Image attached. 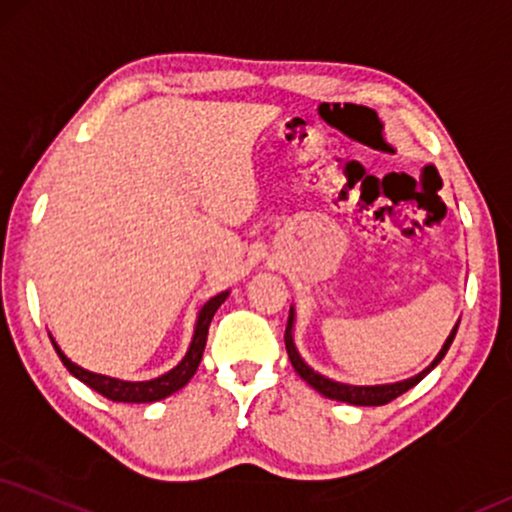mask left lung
<instances>
[{
  "instance_id": "8db88e82",
  "label": "left lung",
  "mask_w": 512,
  "mask_h": 512,
  "mask_svg": "<svg viewBox=\"0 0 512 512\" xmlns=\"http://www.w3.org/2000/svg\"><path fill=\"white\" fill-rule=\"evenodd\" d=\"M460 323V320H458ZM458 323L453 325V330L449 332V337H446V342L441 344V349L437 356H434V361L427 365L425 370H420L418 375L408 377V380H399V382H387V384H349V382H337L332 380V377L323 375V372L313 370L311 365L304 361V356H301L299 349H296V342H294V325H296V308L289 306V320H287V332H285V346H287V353H289V361H292L296 375L301 377V380L311 384L315 391H320V394L327 396V399H334V401H344V403H351V406H384V403L394 401L396 396L406 394L408 389H413L415 384H418L422 377H427L430 372L437 368L441 363V358L446 356V351H449V346L453 342V337H456L458 332Z\"/></svg>"
}]
</instances>
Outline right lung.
Listing matches in <instances>:
<instances>
[{"instance_id":"add662e5","label":"right lung","mask_w":512,"mask_h":512,"mask_svg":"<svg viewBox=\"0 0 512 512\" xmlns=\"http://www.w3.org/2000/svg\"><path fill=\"white\" fill-rule=\"evenodd\" d=\"M227 296H230V289L211 296V299L199 308L197 320H194L192 342H189L185 356L180 358L178 365H173V368L166 370L159 377H151V380H121V377H111V375H102V372L80 368L78 363H73L71 358L61 351V346L56 344L52 334H49V339H52L54 349L59 353L61 363L66 365L68 372H71L73 377H78L80 382H85L90 389L99 391V394L106 396V399L121 401V403H154V401L166 399L170 394H175V391L182 389L189 380H192L194 372H197L201 363V356H204L208 325H211L213 315H216L220 304H225Z\"/></svg>"}]
</instances>
